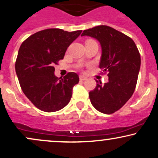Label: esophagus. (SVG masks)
Instances as JSON below:
<instances>
[{
    "instance_id": "34e87169",
    "label": "esophagus",
    "mask_w": 158,
    "mask_h": 158,
    "mask_svg": "<svg viewBox=\"0 0 158 158\" xmlns=\"http://www.w3.org/2000/svg\"><path fill=\"white\" fill-rule=\"evenodd\" d=\"M79 79H80L81 81H85L87 79V77H84V76H80V77H79Z\"/></svg>"
}]
</instances>
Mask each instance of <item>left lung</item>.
<instances>
[{"label":"left lung","instance_id":"left-lung-1","mask_svg":"<svg viewBox=\"0 0 158 158\" xmlns=\"http://www.w3.org/2000/svg\"><path fill=\"white\" fill-rule=\"evenodd\" d=\"M81 36L99 42L102 51L99 68L109 77L104 85L96 80V88L89 93L91 104L101 113H114L126 104L135 89L140 68L139 51L130 37L107 26L84 30Z\"/></svg>","mask_w":158,"mask_h":158}]
</instances>
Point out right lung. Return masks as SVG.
Masks as SVG:
<instances>
[{
  "label": "right lung",
  "mask_w": 158,
  "mask_h": 158,
  "mask_svg": "<svg viewBox=\"0 0 158 158\" xmlns=\"http://www.w3.org/2000/svg\"><path fill=\"white\" fill-rule=\"evenodd\" d=\"M81 31L48 28L31 35L20 45L15 71L23 92L38 109L51 113L69 103L79 76L70 72L63 78L56 77L54 65Z\"/></svg>",
  "instance_id": "obj_1"
}]
</instances>
